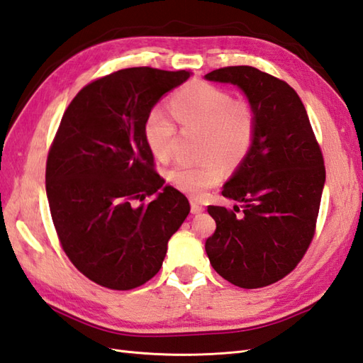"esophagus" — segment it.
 Wrapping results in <instances>:
<instances>
[{
  "mask_svg": "<svg viewBox=\"0 0 363 363\" xmlns=\"http://www.w3.org/2000/svg\"><path fill=\"white\" fill-rule=\"evenodd\" d=\"M202 210H204V207H202L199 202L191 201V213H201Z\"/></svg>",
  "mask_w": 363,
  "mask_h": 363,
  "instance_id": "obj_1",
  "label": "esophagus"
}]
</instances>
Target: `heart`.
Instances as JSON below:
<instances>
[{
	"instance_id": "heart-1",
	"label": "heart",
	"mask_w": 363,
	"mask_h": 363,
	"mask_svg": "<svg viewBox=\"0 0 363 363\" xmlns=\"http://www.w3.org/2000/svg\"><path fill=\"white\" fill-rule=\"evenodd\" d=\"M170 109L182 130L201 131L199 156L207 157L198 164H176L170 181L190 196L201 198L221 179V165L215 157L235 165L249 155L257 134V111L247 99H233L232 92L207 82L190 83L174 92ZM174 121L164 109L155 108L143 126L150 151L162 162L173 156L178 136Z\"/></svg>"
}]
</instances>
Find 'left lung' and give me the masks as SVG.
Instances as JSON below:
<instances>
[{"label":"left lung","instance_id":"8db88e82","mask_svg":"<svg viewBox=\"0 0 363 363\" xmlns=\"http://www.w3.org/2000/svg\"><path fill=\"white\" fill-rule=\"evenodd\" d=\"M206 79L240 86L257 111L254 145L223 189L241 208L207 207L216 230L206 252L224 280L264 288L291 274L314 238L326 176L322 148L284 80L252 66L220 67Z\"/></svg>","mask_w":363,"mask_h":363}]
</instances>
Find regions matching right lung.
Here are the masks:
<instances>
[{"instance_id":"right-lung-1","label":"right lung","mask_w":363,"mask_h":363,"mask_svg":"<svg viewBox=\"0 0 363 363\" xmlns=\"http://www.w3.org/2000/svg\"><path fill=\"white\" fill-rule=\"evenodd\" d=\"M189 77L139 66L92 80L50 143L46 193L58 241L77 271L104 288L130 291L151 280L190 212L189 199L164 185L143 136L151 108Z\"/></svg>"}]
</instances>
